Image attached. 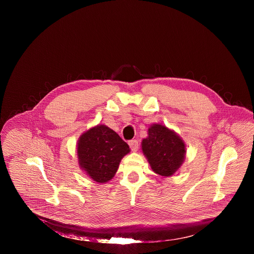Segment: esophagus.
I'll list each match as a JSON object with an SVG mask.
<instances>
[{
    "label": "esophagus",
    "mask_w": 254,
    "mask_h": 254,
    "mask_svg": "<svg viewBox=\"0 0 254 254\" xmlns=\"http://www.w3.org/2000/svg\"><path fill=\"white\" fill-rule=\"evenodd\" d=\"M128 146L132 152H136L138 149V141L136 139H131L128 141Z\"/></svg>",
    "instance_id": "1"
}]
</instances>
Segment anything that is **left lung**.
Segmentation results:
<instances>
[{
    "label": "left lung",
    "mask_w": 254,
    "mask_h": 254,
    "mask_svg": "<svg viewBox=\"0 0 254 254\" xmlns=\"http://www.w3.org/2000/svg\"><path fill=\"white\" fill-rule=\"evenodd\" d=\"M141 150L152 170L162 176L170 177L182 166L186 146L174 130L154 124L148 129V136L141 141Z\"/></svg>",
    "instance_id": "left-lung-1"
}]
</instances>
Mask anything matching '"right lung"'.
Masks as SVG:
<instances>
[{
	"instance_id": "obj_1",
	"label": "right lung",
	"mask_w": 254,
	"mask_h": 254,
	"mask_svg": "<svg viewBox=\"0 0 254 254\" xmlns=\"http://www.w3.org/2000/svg\"><path fill=\"white\" fill-rule=\"evenodd\" d=\"M128 144L112 128L98 125L83 132L77 142L80 168L97 183H106L116 175Z\"/></svg>"
}]
</instances>
